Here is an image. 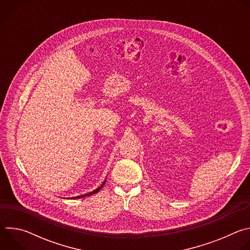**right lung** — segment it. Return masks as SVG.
Returning <instances> with one entry per match:
<instances>
[{"mask_svg": "<svg viewBox=\"0 0 250 250\" xmlns=\"http://www.w3.org/2000/svg\"><path fill=\"white\" fill-rule=\"evenodd\" d=\"M104 183H105V180L103 182V184H102L99 188H97V189L94 190L93 192H90V193H87V194H84V195H81V196H77V197H72V198H69V199H80V198H84V197H87V196H91V195H93V194H96V193H98V192L103 188V186L104 185Z\"/></svg>", "mask_w": 250, "mask_h": 250, "instance_id": "right-lung-1", "label": "right lung"}]
</instances>
